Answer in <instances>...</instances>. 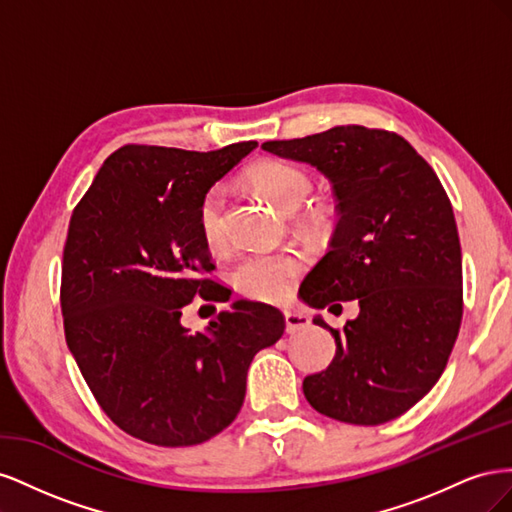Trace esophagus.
<instances>
[{"label":"esophagus","instance_id":"1","mask_svg":"<svg viewBox=\"0 0 512 512\" xmlns=\"http://www.w3.org/2000/svg\"><path fill=\"white\" fill-rule=\"evenodd\" d=\"M284 318H286V331L290 335L299 333V331L309 327V318L301 312H294V309H288V312H284Z\"/></svg>","mask_w":512,"mask_h":512}]
</instances>
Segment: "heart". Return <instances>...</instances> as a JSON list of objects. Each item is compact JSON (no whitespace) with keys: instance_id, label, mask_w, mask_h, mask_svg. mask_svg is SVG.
<instances>
[{"instance_id":"b5f03b06","label":"heart","mask_w":512,"mask_h":512,"mask_svg":"<svg viewBox=\"0 0 512 512\" xmlns=\"http://www.w3.org/2000/svg\"><path fill=\"white\" fill-rule=\"evenodd\" d=\"M247 179L254 188L284 211H297L314 190V181L301 166L280 160H267L256 164ZM224 205L226 190L222 185L211 188L200 198L198 228L209 247H220L226 239L224 232ZM314 226L320 218L309 220ZM303 271V258L294 252H254L245 254L232 267L230 277L235 288L247 299L254 301H282L286 299L294 280Z\"/></svg>"}]
</instances>
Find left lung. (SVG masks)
<instances>
[{
  "instance_id": "1",
  "label": "left lung",
  "mask_w": 512,
  "mask_h": 512,
  "mask_svg": "<svg viewBox=\"0 0 512 512\" xmlns=\"http://www.w3.org/2000/svg\"><path fill=\"white\" fill-rule=\"evenodd\" d=\"M262 149L316 166L333 185L331 250L307 273L301 299L359 316L335 337V356L303 380L314 410L350 425H380L408 412L442 376L463 316L461 245L438 175L395 132L337 126Z\"/></svg>"
}]
</instances>
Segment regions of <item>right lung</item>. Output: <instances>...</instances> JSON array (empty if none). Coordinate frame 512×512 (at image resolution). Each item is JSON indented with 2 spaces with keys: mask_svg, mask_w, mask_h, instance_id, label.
I'll return each mask as SVG.
<instances>
[{
  "mask_svg": "<svg viewBox=\"0 0 512 512\" xmlns=\"http://www.w3.org/2000/svg\"><path fill=\"white\" fill-rule=\"evenodd\" d=\"M126 145L74 207L61 262L66 342L111 421L156 446H194L235 421L254 354L284 335L280 309L235 301L205 331L194 297L228 301L198 228L203 194L256 149Z\"/></svg>",
  "mask_w": 512,
  "mask_h": 512,
  "instance_id": "obj_1",
  "label": "right lung"
}]
</instances>
